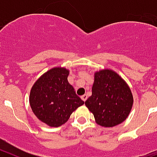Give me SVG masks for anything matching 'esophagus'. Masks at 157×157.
Masks as SVG:
<instances>
[{
  "label": "esophagus",
  "instance_id": "esophagus-1",
  "mask_svg": "<svg viewBox=\"0 0 157 157\" xmlns=\"http://www.w3.org/2000/svg\"><path fill=\"white\" fill-rule=\"evenodd\" d=\"M87 96L86 95V94H84V95L81 96V99L84 101H85L86 100H87Z\"/></svg>",
  "mask_w": 157,
  "mask_h": 157
}]
</instances>
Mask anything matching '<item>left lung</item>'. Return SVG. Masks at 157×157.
Here are the masks:
<instances>
[{
    "mask_svg": "<svg viewBox=\"0 0 157 157\" xmlns=\"http://www.w3.org/2000/svg\"><path fill=\"white\" fill-rule=\"evenodd\" d=\"M92 94L85 105L94 115L96 124L113 128L128 118L134 98L126 81L113 70L104 69L94 75Z\"/></svg>",
    "mask_w": 157,
    "mask_h": 157,
    "instance_id": "1",
    "label": "left lung"
}]
</instances>
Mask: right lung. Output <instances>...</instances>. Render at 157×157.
Returning a JSON list of instances; mask_svg holds the SVG:
<instances>
[{"instance_id": "add662e5", "label": "right lung", "mask_w": 157, "mask_h": 157, "mask_svg": "<svg viewBox=\"0 0 157 157\" xmlns=\"http://www.w3.org/2000/svg\"><path fill=\"white\" fill-rule=\"evenodd\" d=\"M70 70L54 67L36 80L30 90L29 105L38 119L52 128L62 126L84 101L68 82Z\"/></svg>"}]
</instances>
